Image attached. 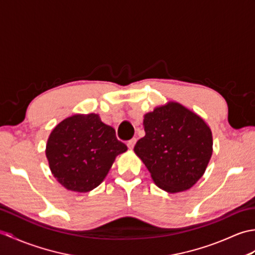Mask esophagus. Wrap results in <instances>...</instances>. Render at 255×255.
I'll return each instance as SVG.
<instances>
[{
  "label": "esophagus",
  "instance_id": "34e87169",
  "mask_svg": "<svg viewBox=\"0 0 255 255\" xmlns=\"http://www.w3.org/2000/svg\"><path fill=\"white\" fill-rule=\"evenodd\" d=\"M136 141H137V139H136V138H132V139L129 140V141L127 142L128 148H129V149H133L134 144H136Z\"/></svg>",
  "mask_w": 255,
  "mask_h": 255
}]
</instances>
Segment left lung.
<instances>
[{"label": "left lung", "mask_w": 255, "mask_h": 255, "mask_svg": "<svg viewBox=\"0 0 255 255\" xmlns=\"http://www.w3.org/2000/svg\"><path fill=\"white\" fill-rule=\"evenodd\" d=\"M145 136L134 145L153 181L161 189L178 193L203 176L213 153V137L196 114L169 103L144 116Z\"/></svg>", "instance_id": "left-lung-1"}]
</instances>
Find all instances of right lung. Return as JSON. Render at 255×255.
<instances>
[{
    "instance_id": "obj_1",
    "label": "right lung",
    "mask_w": 255,
    "mask_h": 255,
    "mask_svg": "<svg viewBox=\"0 0 255 255\" xmlns=\"http://www.w3.org/2000/svg\"><path fill=\"white\" fill-rule=\"evenodd\" d=\"M126 150L115 129L96 114H89L71 116L57 125L48 139L46 155L61 185L86 193L100 185L116 156Z\"/></svg>"
}]
</instances>
